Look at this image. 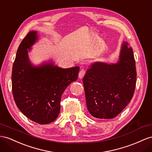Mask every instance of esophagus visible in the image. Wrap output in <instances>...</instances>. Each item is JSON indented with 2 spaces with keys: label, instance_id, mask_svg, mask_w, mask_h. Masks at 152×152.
<instances>
[{
  "label": "esophagus",
  "instance_id": "obj_1",
  "mask_svg": "<svg viewBox=\"0 0 152 152\" xmlns=\"http://www.w3.org/2000/svg\"><path fill=\"white\" fill-rule=\"evenodd\" d=\"M85 73H86V71L85 70V69H81L80 71V72H79V75H78V76H79L80 78H83L84 76H85Z\"/></svg>",
  "mask_w": 152,
  "mask_h": 152
}]
</instances>
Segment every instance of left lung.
<instances>
[{"label": "left lung", "instance_id": "8db88e82", "mask_svg": "<svg viewBox=\"0 0 152 152\" xmlns=\"http://www.w3.org/2000/svg\"><path fill=\"white\" fill-rule=\"evenodd\" d=\"M86 102L91 115L111 119L132 99L136 83V62L131 47L124 42L116 64L95 62L83 77Z\"/></svg>", "mask_w": 152, "mask_h": 152}]
</instances>
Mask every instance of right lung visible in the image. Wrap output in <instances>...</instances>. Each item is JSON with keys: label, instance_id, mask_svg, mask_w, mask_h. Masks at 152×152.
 <instances>
[{"label": "right lung", "instance_id": "obj_1", "mask_svg": "<svg viewBox=\"0 0 152 152\" xmlns=\"http://www.w3.org/2000/svg\"><path fill=\"white\" fill-rule=\"evenodd\" d=\"M37 39L30 31L16 52L12 71V91L18 109L30 120L39 124L51 123L57 118L64 90L76 81L79 67L62 69L49 63L35 67L28 58V50Z\"/></svg>", "mask_w": 152, "mask_h": 152}]
</instances>
